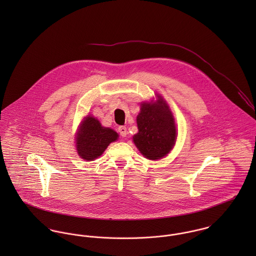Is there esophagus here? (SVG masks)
I'll use <instances>...</instances> for the list:
<instances>
[{
	"instance_id": "obj_1",
	"label": "esophagus",
	"mask_w": 256,
	"mask_h": 256,
	"mask_svg": "<svg viewBox=\"0 0 256 256\" xmlns=\"http://www.w3.org/2000/svg\"><path fill=\"white\" fill-rule=\"evenodd\" d=\"M118 131H119V133H120V135L122 137H126V135H127V128L125 126H119L118 127Z\"/></svg>"
}]
</instances>
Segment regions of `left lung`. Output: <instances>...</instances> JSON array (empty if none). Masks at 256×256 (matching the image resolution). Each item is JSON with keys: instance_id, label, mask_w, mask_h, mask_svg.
Returning a JSON list of instances; mask_svg holds the SVG:
<instances>
[{"instance_id": "left-lung-1", "label": "left lung", "mask_w": 256, "mask_h": 256, "mask_svg": "<svg viewBox=\"0 0 256 256\" xmlns=\"http://www.w3.org/2000/svg\"><path fill=\"white\" fill-rule=\"evenodd\" d=\"M138 133L133 142L148 160L166 156L174 146L178 133L174 115L166 102L158 96L156 102H144L137 116Z\"/></svg>"}]
</instances>
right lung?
<instances>
[{
	"instance_id": "1",
	"label": "right lung",
	"mask_w": 256,
	"mask_h": 256,
	"mask_svg": "<svg viewBox=\"0 0 256 256\" xmlns=\"http://www.w3.org/2000/svg\"><path fill=\"white\" fill-rule=\"evenodd\" d=\"M118 139V134L102 127L94 116H86L80 122L76 135V146L78 156L88 162L94 160L104 154L110 143Z\"/></svg>"
}]
</instances>
